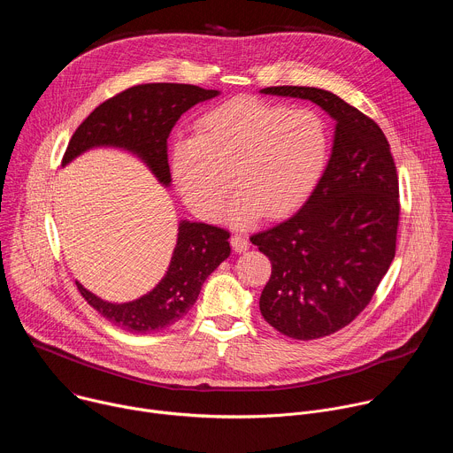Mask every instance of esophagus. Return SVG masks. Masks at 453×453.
Listing matches in <instances>:
<instances>
[{
    "instance_id": "esophagus-1",
    "label": "esophagus",
    "mask_w": 453,
    "mask_h": 453,
    "mask_svg": "<svg viewBox=\"0 0 453 453\" xmlns=\"http://www.w3.org/2000/svg\"><path fill=\"white\" fill-rule=\"evenodd\" d=\"M231 245L236 252H245L249 249V240L243 236V234H233L231 236Z\"/></svg>"
}]
</instances>
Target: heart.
Segmentation results:
<instances>
[{
  "label": "heart",
  "instance_id": "heart-1",
  "mask_svg": "<svg viewBox=\"0 0 453 453\" xmlns=\"http://www.w3.org/2000/svg\"><path fill=\"white\" fill-rule=\"evenodd\" d=\"M330 159V128L311 109L260 98H233L196 121V136H177L170 172L188 206L217 219L238 186L226 219L249 226L265 213L285 217L308 201Z\"/></svg>",
  "mask_w": 453,
  "mask_h": 453
}]
</instances>
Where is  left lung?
<instances>
[{"label":"left lung","mask_w":453,"mask_h":453,"mask_svg":"<svg viewBox=\"0 0 453 453\" xmlns=\"http://www.w3.org/2000/svg\"><path fill=\"white\" fill-rule=\"evenodd\" d=\"M264 95L310 100L335 119L325 175L288 220L250 236L273 273L260 310L297 341L332 335L369 304L395 260L398 173L381 128L337 95L276 86Z\"/></svg>","instance_id":"1"}]
</instances>
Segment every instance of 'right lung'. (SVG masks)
Segmentation results:
<instances>
[{"mask_svg": "<svg viewBox=\"0 0 453 453\" xmlns=\"http://www.w3.org/2000/svg\"><path fill=\"white\" fill-rule=\"evenodd\" d=\"M217 89L189 84H142L100 104L75 131L62 166L95 147H116L138 156L163 186H170L166 140L177 119ZM229 233L203 222H179L177 243L163 280L140 299L109 303L84 288L82 297L114 326L131 334L163 330L197 301L206 278L231 254Z\"/></svg>", "mask_w": 453, "mask_h": 453, "instance_id": "1", "label": "right lung"}]
</instances>
